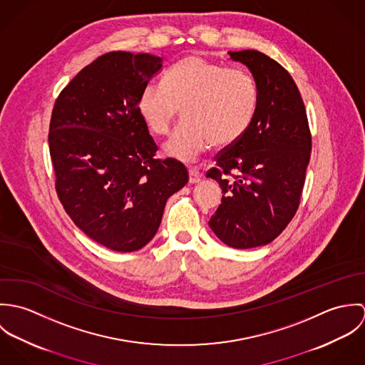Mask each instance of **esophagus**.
<instances>
[{"label": "esophagus", "mask_w": 365, "mask_h": 365, "mask_svg": "<svg viewBox=\"0 0 365 365\" xmlns=\"http://www.w3.org/2000/svg\"><path fill=\"white\" fill-rule=\"evenodd\" d=\"M188 174H190V184H198V182H201V173L198 171V168L191 167V168L188 170Z\"/></svg>", "instance_id": "34e87169"}]
</instances>
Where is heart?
<instances>
[{
  "instance_id": "b5f03b06",
  "label": "heart",
  "mask_w": 365,
  "mask_h": 365,
  "mask_svg": "<svg viewBox=\"0 0 365 365\" xmlns=\"http://www.w3.org/2000/svg\"><path fill=\"white\" fill-rule=\"evenodd\" d=\"M163 83H150L142 90L138 109L156 135L168 132L181 109L184 122L163 145L167 156L192 161L213 143L230 146L255 118L257 86L243 68L191 54L175 63Z\"/></svg>"
}]
</instances>
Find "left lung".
Wrapping results in <instances>:
<instances>
[{"instance_id": "obj_1", "label": "left lung", "mask_w": 365, "mask_h": 365, "mask_svg": "<svg viewBox=\"0 0 365 365\" xmlns=\"http://www.w3.org/2000/svg\"><path fill=\"white\" fill-rule=\"evenodd\" d=\"M229 54L253 74L257 106L246 133L217 156L207 174L223 192L208 223L229 247L253 249L279 236L299 207L312 138L289 73L257 51Z\"/></svg>"}]
</instances>
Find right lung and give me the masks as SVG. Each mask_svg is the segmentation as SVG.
<instances>
[{"mask_svg": "<svg viewBox=\"0 0 365 365\" xmlns=\"http://www.w3.org/2000/svg\"><path fill=\"white\" fill-rule=\"evenodd\" d=\"M149 53H105L84 67L53 108L49 149L63 208L90 239L128 253L157 233L167 200L188 182L142 119V90L161 70Z\"/></svg>", "mask_w": 365, "mask_h": 365, "instance_id": "1", "label": "right lung"}]
</instances>
